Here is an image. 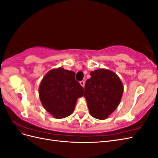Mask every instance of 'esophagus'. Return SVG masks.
<instances>
[{
    "instance_id": "esophagus-1",
    "label": "esophagus",
    "mask_w": 158,
    "mask_h": 158,
    "mask_svg": "<svg viewBox=\"0 0 158 158\" xmlns=\"http://www.w3.org/2000/svg\"><path fill=\"white\" fill-rule=\"evenodd\" d=\"M80 84H81V85H82V87H84V85H85V82H84V80L80 81Z\"/></svg>"
}]
</instances>
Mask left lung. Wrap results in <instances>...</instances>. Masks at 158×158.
I'll use <instances>...</instances> for the list:
<instances>
[{"label":"left lung","instance_id":"obj_1","mask_svg":"<svg viewBox=\"0 0 158 158\" xmlns=\"http://www.w3.org/2000/svg\"><path fill=\"white\" fill-rule=\"evenodd\" d=\"M86 80L84 97L91 115L103 120L108 117L118 107L123 93V85L118 76L106 69L90 73Z\"/></svg>","mask_w":158,"mask_h":158}]
</instances>
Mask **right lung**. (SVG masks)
Listing matches in <instances>:
<instances>
[{"label":"right lung","instance_id":"obj_1","mask_svg":"<svg viewBox=\"0 0 158 158\" xmlns=\"http://www.w3.org/2000/svg\"><path fill=\"white\" fill-rule=\"evenodd\" d=\"M39 94L47 111L55 118H62L73 113L77 99L83 96L84 88L75 79L73 71L58 68L44 76Z\"/></svg>","mask_w":158,"mask_h":158}]
</instances>
